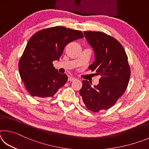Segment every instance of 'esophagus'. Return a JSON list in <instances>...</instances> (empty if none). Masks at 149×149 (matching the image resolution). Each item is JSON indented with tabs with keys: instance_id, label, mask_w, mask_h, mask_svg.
Instances as JSON below:
<instances>
[{
	"instance_id": "1",
	"label": "esophagus",
	"mask_w": 149,
	"mask_h": 149,
	"mask_svg": "<svg viewBox=\"0 0 149 149\" xmlns=\"http://www.w3.org/2000/svg\"><path fill=\"white\" fill-rule=\"evenodd\" d=\"M75 79H75V78L74 77H68V81H74Z\"/></svg>"
}]
</instances>
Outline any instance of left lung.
I'll return each instance as SVG.
<instances>
[{
    "instance_id": "left-lung-1",
    "label": "left lung",
    "mask_w": 149,
    "mask_h": 149,
    "mask_svg": "<svg viewBox=\"0 0 149 149\" xmlns=\"http://www.w3.org/2000/svg\"><path fill=\"white\" fill-rule=\"evenodd\" d=\"M95 52V62L89 66L101 77L97 85L83 81L79 94L87 109L93 112L113 107L125 93L130 77L127 56L120 42L104 33L84 31Z\"/></svg>"
}]
</instances>
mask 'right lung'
<instances>
[{"label": "right lung", "mask_w": 149, "mask_h": 149, "mask_svg": "<svg viewBox=\"0 0 149 149\" xmlns=\"http://www.w3.org/2000/svg\"><path fill=\"white\" fill-rule=\"evenodd\" d=\"M84 38L81 31L56 26L37 31L30 38L19 61V72L25 87L33 97H53L68 77L53 67L69 42Z\"/></svg>", "instance_id": "1"}]
</instances>
